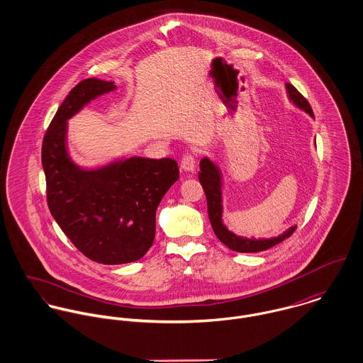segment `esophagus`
I'll return each mask as SVG.
<instances>
[{"label":"esophagus","instance_id":"1","mask_svg":"<svg viewBox=\"0 0 363 363\" xmlns=\"http://www.w3.org/2000/svg\"><path fill=\"white\" fill-rule=\"evenodd\" d=\"M180 166H182V169L184 172H194V169H196V157L191 155V154H186V155L182 157Z\"/></svg>","mask_w":363,"mask_h":363}]
</instances>
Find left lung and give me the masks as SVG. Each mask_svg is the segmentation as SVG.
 <instances>
[{"label": "left lung", "mask_w": 363, "mask_h": 363, "mask_svg": "<svg viewBox=\"0 0 363 363\" xmlns=\"http://www.w3.org/2000/svg\"><path fill=\"white\" fill-rule=\"evenodd\" d=\"M285 88H286L288 99L298 108L303 110L311 117H314L311 104L296 91V88L292 86L291 84H285ZM200 169H201V172L199 173V179H200V183H201L206 197H207L209 222L212 225V229H213L216 238L225 246H228L230 250L239 252V253H259V252H264L267 249L274 247L275 245L281 243L282 240H285L295 232L296 225L288 228L284 233H281L278 236H272V238L256 239V238L238 236L235 232L229 230V228L223 223V196H222V184H223L222 176L223 174H222L219 166L212 159L204 156L200 160Z\"/></svg>", "instance_id": "8db88e82"}]
</instances>
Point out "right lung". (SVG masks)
I'll use <instances>...</instances> for the list:
<instances>
[{
  "mask_svg": "<svg viewBox=\"0 0 363 363\" xmlns=\"http://www.w3.org/2000/svg\"><path fill=\"white\" fill-rule=\"evenodd\" d=\"M116 88L98 78L81 81L58 107L42 147L52 218L82 255L108 265L147 255L155 239L157 206L179 179L170 157H117L96 167H82L71 157L68 120Z\"/></svg>",
  "mask_w": 363,
  "mask_h": 363,
  "instance_id": "add662e5",
  "label": "right lung"
}]
</instances>
